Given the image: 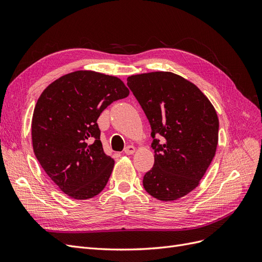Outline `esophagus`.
Returning <instances> with one entry per match:
<instances>
[{
    "label": "esophagus",
    "instance_id": "obj_1",
    "mask_svg": "<svg viewBox=\"0 0 262 262\" xmlns=\"http://www.w3.org/2000/svg\"><path fill=\"white\" fill-rule=\"evenodd\" d=\"M134 152H136V147H134L133 145H128L124 148V154H126V155H131Z\"/></svg>",
    "mask_w": 262,
    "mask_h": 262
}]
</instances>
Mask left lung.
I'll return each mask as SVG.
<instances>
[{
    "label": "left lung",
    "mask_w": 262,
    "mask_h": 262,
    "mask_svg": "<svg viewBox=\"0 0 262 262\" xmlns=\"http://www.w3.org/2000/svg\"><path fill=\"white\" fill-rule=\"evenodd\" d=\"M126 81L152 129L155 161L143 177L144 189L161 201L177 200L198 187L215 155V109L193 83L175 73L137 74Z\"/></svg>",
    "instance_id": "1"
}]
</instances>
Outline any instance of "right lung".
<instances>
[{
	"mask_svg": "<svg viewBox=\"0 0 262 262\" xmlns=\"http://www.w3.org/2000/svg\"><path fill=\"white\" fill-rule=\"evenodd\" d=\"M128 95L120 78L75 71L52 82L38 98L31 121L34 153L70 198L91 199L106 187L115 161L102 148L97 119Z\"/></svg>",
	"mask_w": 262,
	"mask_h": 262,
	"instance_id": "add662e5",
	"label": "right lung"
}]
</instances>
